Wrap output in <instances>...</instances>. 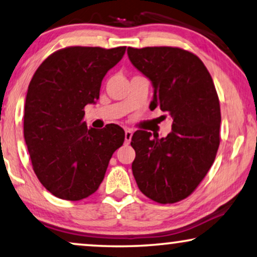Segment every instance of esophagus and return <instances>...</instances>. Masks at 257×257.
<instances>
[{
	"instance_id": "esophagus-1",
	"label": "esophagus",
	"mask_w": 257,
	"mask_h": 257,
	"mask_svg": "<svg viewBox=\"0 0 257 257\" xmlns=\"http://www.w3.org/2000/svg\"><path fill=\"white\" fill-rule=\"evenodd\" d=\"M132 136H133V131L132 130H125V143L126 144H130V141L132 139Z\"/></svg>"
}]
</instances>
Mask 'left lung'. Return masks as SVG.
Listing matches in <instances>:
<instances>
[{
	"instance_id": "1",
	"label": "left lung",
	"mask_w": 257,
	"mask_h": 257,
	"mask_svg": "<svg viewBox=\"0 0 257 257\" xmlns=\"http://www.w3.org/2000/svg\"><path fill=\"white\" fill-rule=\"evenodd\" d=\"M127 54L153 85L151 109L160 106L173 118L166 138L135 132L133 176L148 198L176 203L203 181L220 143V105L213 80L202 60L182 48L128 47Z\"/></svg>"
}]
</instances>
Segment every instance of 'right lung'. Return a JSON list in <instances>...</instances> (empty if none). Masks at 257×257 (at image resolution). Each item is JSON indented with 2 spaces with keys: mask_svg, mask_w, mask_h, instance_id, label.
Segmentation results:
<instances>
[{
  "mask_svg": "<svg viewBox=\"0 0 257 257\" xmlns=\"http://www.w3.org/2000/svg\"><path fill=\"white\" fill-rule=\"evenodd\" d=\"M126 47H66L36 70L24 106V139L33 170L52 195L81 200L97 190L113 152L125 139L120 126L88 128L84 106L95 104L107 70Z\"/></svg>",
  "mask_w": 257,
  "mask_h": 257,
  "instance_id": "obj_1",
  "label": "right lung"
}]
</instances>
